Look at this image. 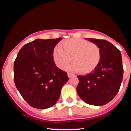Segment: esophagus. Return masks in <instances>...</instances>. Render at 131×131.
<instances>
[{"mask_svg": "<svg viewBox=\"0 0 131 131\" xmlns=\"http://www.w3.org/2000/svg\"><path fill=\"white\" fill-rule=\"evenodd\" d=\"M68 77H69V78H71V77L74 76V75H73V74H72V73H68Z\"/></svg>", "mask_w": 131, "mask_h": 131, "instance_id": "esophagus-1", "label": "esophagus"}]
</instances>
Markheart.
<instances>
[{
    "label": "heart",
    "instance_id": "b5f03b06",
    "mask_svg": "<svg viewBox=\"0 0 131 131\" xmlns=\"http://www.w3.org/2000/svg\"><path fill=\"white\" fill-rule=\"evenodd\" d=\"M100 48L95 43L82 39H70L64 40L62 47H56L52 58L55 65L61 69H66L72 60L73 63L68 68L71 71L87 74L93 71L101 60Z\"/></svg>",
    "mask_w": 131,
    "mask_h": 131
}]
</instances>
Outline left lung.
Here are the masks:
<instances>
[{
  "label": "left lung",
  "instance_id": "8db88e82",
  "mask_svg": "<svg viewBox=\"0 0 131 131\" xmlns=\"http://www.w3.org/2000/svg\"><path fill=\"white\" fill-rule=\"evenodd\" d=\"M100 48V62L92 73L77 76L79 96L93 106H103L116 96L121 86L123 75L121 52L106 40L86 39Z\"/></svg>",
  "mask_w": 131,
  "mask_h": 131
}]
</instances>
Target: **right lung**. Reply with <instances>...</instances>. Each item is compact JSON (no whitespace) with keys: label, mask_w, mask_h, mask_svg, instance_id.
Instances as JSON below:
<instances>
[{"label":"right lung","mask_w":131,"mask_h":131,"mask_svg":"<svg viewBox=\"0 0 131 131\" xmlns=\"http://www.w3.org/2000/svg\"><path fill=\"white\" fill-rule=\"evenodd\" d=\"M62 39H36L21 48L14 63V79L21 96L35 108L55 104L61 89L68 82L67 73L56 66L55 46Z\"/></svg>","instance_id":"right-lung-1"}]
</instances>
